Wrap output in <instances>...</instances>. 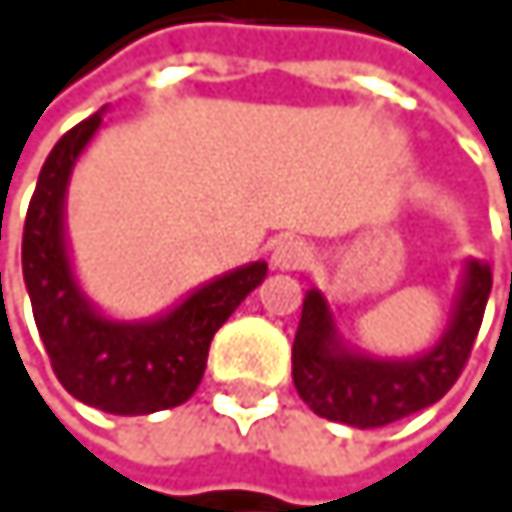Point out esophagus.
Wrapping results in <instances>:
<instances>
[{"label": "esophagus", "mask_w": 512, "mask_h": 512, "mask_svg": "<svg viewBox=\"0 0 512 512\" xmlns=\"http://www.w3.org/2000/svg\"><path fill=\"white\" fill-rule=\"evenodd\" d=\"M270 264H273V270H282V273L306 270V267L312 264V248H309L303 239H282V242L273 248Z\"/></svg>", "instance_id": "esophagus-1"}]
</instances>
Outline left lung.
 I'll list each match as a JSON object with an SVG mask.
<instances>
[{"mask_svg": "<svg viewBox=\"0 0 512 512\" xmlns=\"http://www.w3.org/2000/svg\"><path fill=\"white\" fill-rule=\"evenodd\" d=\"M489 291L492 267L467 258L440 340L410 358H376L343 340L331 303L309 288L291 349L297 394L315 416L352 428H382L437 404L455 385L480 334Z\"/></svg>", "mask_w": 512, "mask_h": 512, "instance_id": "8db88e82", "label": "left lung"}]
</instances>
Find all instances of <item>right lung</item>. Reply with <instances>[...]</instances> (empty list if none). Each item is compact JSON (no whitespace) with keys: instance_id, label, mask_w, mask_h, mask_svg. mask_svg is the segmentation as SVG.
I'll list each match as a JSON object with an SVG mask.
<instances>
[{"instance_id":"right-lung-1","label":"right lung","mask_w":512,"mask_h":512,"mask_svg":"<svg viewBox=\"0 0 512 512\" xmlns=\"http://www.w3.org/2000/svg\"><path fill=\"white\" fill-rule=\"evenodd\" d=\"M102 112L72 127L39 172L23 224V282L63 388L102 413L145 416L185 404L197 391L215 331L267 279V264L221 273L151 318L105 315L75 276L66 236L69 178L99 133Z\"/></svg>"}]
</instances>
